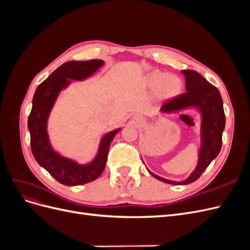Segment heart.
I'll list each match as a JSON object with an SVG mask.
<instances>
[{"label":"heart","mask_w":250,"mask_h":250,"mask_svg":"<svg viewBox=\"0 0 250 250\" xmlns=\"http://www.w3.org/2000/svg\"><path fill=\"white\" fill-rule=\"evenodd\" d=\"M149 83L153 88H160L162 95L172 97L176 95L181 87V82L176 76H169L167 73L156 71L150 75Z\"/></svg>","instance_id":"obj_1"}]
</instances>
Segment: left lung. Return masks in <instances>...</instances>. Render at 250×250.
I'll return each mask as SVG.
<instances>
[{
    "instance_id": "8db88e82",
    "label": "left lung",
    "mask_w": 250,
    "mask_h": 250,
    "mask_svg": "<svg viewBox=\"0 0 250 250\" xmlns=\"http://www.w3.org/2000/svg\"><path fill=\"white\" fill-rule=\"evenodd\" d=\"M185 75L187 92L165 102L162 110L165 112L175 111L194 106L200 109L202 115L201 140L197 167L186 180L177 183L165 179L149 173L156 179L170 185H188L197 180L207 170L208 165L217 157L222 146V133L225 127V115L223 101L218 88L197 72L192 70L181 71Z\"/></svg>"
}]
</instances>
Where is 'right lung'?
Here are the masks:
<instances>
[{"instance_id": "obj_1", "label": "right lung", "mask_w": 250, "mask_h": 250, "mask_svg": "<svg viewBox=\"0 0 250 250\" xmlns=\"http://www.w3.org/2000/svg\"><path fill=\"white\" fill-rule=\"evenodd\" d=\"M103 64L104 62L100 59L65 62L41 83L33 96L32 109L28 118L31 151L36 162L58 183L64 186H81L90 183L101 175L106 165L110 143L120 129L105 134L101 140L100 148L95 160L82 166L59 155L52 149L47 132L49 113L58 94L70 84V79H85Z\"/></svg>"}]
</instances>
